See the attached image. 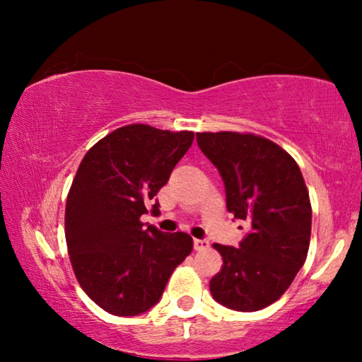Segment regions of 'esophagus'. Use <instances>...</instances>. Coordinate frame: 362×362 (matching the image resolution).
I'll list each match as a JSON object with an SVG mask.
<instances>
[{"mask_svg":"<svg viewBox=\"0 0 362 362\" xmlns=\"http://www.w3.org/2000/svg\"><path fill=\"white\" fill-rule=\"evenodd\" d=\"M209 247V242L207 240H201V239H194V250H206Z\"/></svg>","mask_w":362,"mask_h":362,"instance_id":"esophagus-1","label":"esophagus"}]
</instances>
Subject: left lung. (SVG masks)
Instances as JSON below:
<instances>
[{
    "mask_svg": "<svg viewBox=\"0 0 362 362\" xmlns=\"http://www.w3.org/2000/svg\"><path fill=\"white\" fill-rule=\"evenodd\" d=\"M219 170L227 211L249 224L239 249L214 244L221 272L209 281L216 301L257 311L280 298L303 267L311 235V202L298 165L276 143L254 133H196Z\"/></svg>",
    "mask_w": 362,
    "mask_h": 362,
    "instance_id": "8db88e82",
    "label": "left lung"
}]
</instances>
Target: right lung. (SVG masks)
I'll list each match as a JSON object with an SVG mask.
<instances>
[{
  "label": "right lung",
  "mask_w": 362,
  "mask_h": 362,
  "mask_svg": "<svg viewBox=\"0 0 362 362\" xmlns=\"http://www.w3.org/2000/svg\"><path fill=\"white\" fill-rule=\"evenodd\" d=\"M192 140V132L133 123L103 136L81 161L66 202L67 252L78 285L108 313L135 316L155 306L191 254V235L145 227L140 217Z\"/></svg>",
  "instance_id": "obj_1"
}]
</instances>
